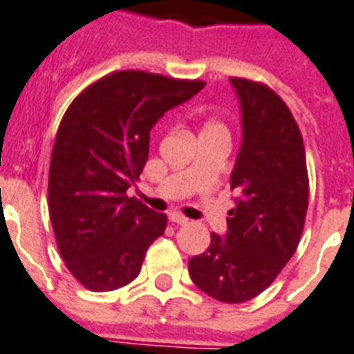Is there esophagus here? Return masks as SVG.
<instances>
[{
	"instance_id": "34e87169",
	"label": "esophagus",
	"mask_w": 354,
	"mask_h": 354,
	"mask_svg": "<svg viewBox=\"0 0 354 354\" xmlns=\"http://www.w3.org/2000/svg\"><path fill=\"white\" fill-rule=\"evenodd\" d=\"M169 221L174 224H180V226H183V224H188L187 216L179 215V213H171V215H169Z\"/></svg>"
}]
</instances>
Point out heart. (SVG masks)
I'll use <instances>...</instances> for the list:
<instances>
[{
  "label": "heart",
  "mask_w": 354,
  "mask_h": 354,
  "mask_svg": "<svg viewBox=\"0 0 354 354\" xmlns=\"http://www.w3.org/2000/svg\"><path fill=\"white\" fill-rule=\"evenodd\" d=\"M215 128H223V126H221L218 122H213V120H211V122L205 124V128H203V130H215Z\"/></svg>",
  "instance_id": "obj_1"
}]
</instances>
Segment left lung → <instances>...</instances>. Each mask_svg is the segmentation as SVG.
Segmentation results:
<instances>
[{
	"label": "left lung",
	"mask_w": 354,
	"mask_h": 354,
	"mask_svg": "<svg viewBox=\"0 0 354 354\" xmlns=\"http://www.w3.org/2000/svg\"><path fill=\"white\" fill-rule=\"evenodd\" d=\"M241 109V147L232 169L236 207L228 230L188 260L194 285L211 298L243 304L259 296L298 247L309 180L298 124L285 102L260 82L232 77Z\"/></svg>",
	"instance_id": "obj_1"
}]
</instances>
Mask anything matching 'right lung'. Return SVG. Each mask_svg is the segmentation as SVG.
Listing matches in <instances>:
<instances>
[{
  "label": "right lung",
  "instance_id": "obj_1",
  "mask_svg": "<svg viewBox=\"0 0 354 354\" xmlns=\"http://www.w3.org/2000/svg\"><path fill=\"white\" fill-rule=\"evenodd\" d=\"M203 81L117 71L81 92L62 118L48 169V213L62 259L94 292L128 285L166 230L164 213L128 198L149 156L151 130Z\"/></svg>",
  "mask_w": 354,
  "mask_h": 354
}]
</instances>
